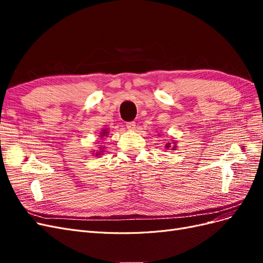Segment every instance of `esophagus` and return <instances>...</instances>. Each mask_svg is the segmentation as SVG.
Segmentation results:
<instances>
[{
	"label": "esophagus",
	"instance_id": "1",
	"mask_svg": "<svg viewBox=\"0 0 263 263\" xmlns=\"http://www.w3.org/2000/svg\"><path fill=\"white\" fill-rule=\"evenodd\" d=\"M126 126H127V129H128V130H135V128H136V123H135V122L127 123Z\"/></svg>",
	"mask_w": 263,
	"mask_h": 263
}]
</instances>
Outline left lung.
<instances>
[{"instance_id":"1","label":"left lung","mask_w":263,"mask_h":263,"mask_svg":"<svg viewBox=\"0 0 263 263\" xmlns=\"http://www.w3.org/2000/svg\"><path fill=\"white\" fill-rule=\"evenodd\" d=\"M177 142L174 141V140H172V142H168V144L165 145V148H171L172 150H176L177 149Z\"/></svg>"}]
</instances>
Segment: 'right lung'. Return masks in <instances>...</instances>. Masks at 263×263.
Instances as JSON below:
<instances>
[{
	"mask_svg": "<svg viewBox=\"0 0 263 263\" xmlns=\"http://www.w3.org/2000/svg\"><path fill=\"white\" fill-rule=\"evenodd\" d=\"M109 134V132H108V129L107 128H104V129H102L101 132H100V138L102 139L103 137H105V136H107V135ZM104 148L105 147H99V150H97V151H93V153H92V155L94 156H97V157H99V156H102L103 154H104L105 153V150H104Z\"/></svg>",
	"mask_w": 263,
	"mask_h": 263,
	"instance_id": "add662e5",
	"label": "right lung"
}]
</instances>
